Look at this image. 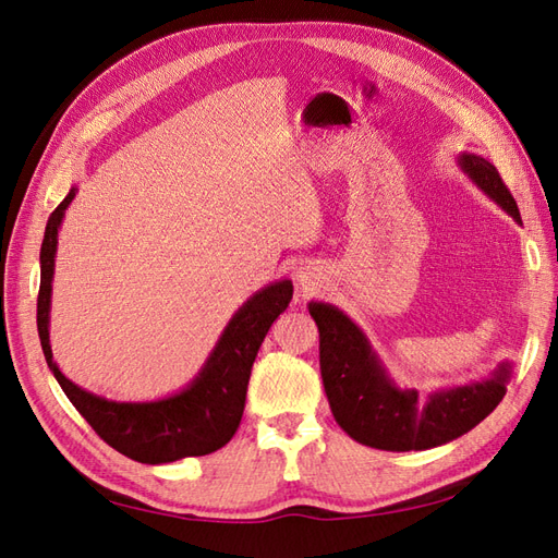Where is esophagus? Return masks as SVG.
Segmentation results:
<instances>
[{
	"mask_svg": "<svg viewBox=\"0 0 558 558\" xmlns=\"http://www.w3.org/2000/svg\"><path fill=\"white\" fill-rule=\"evenodd\" d=\"M295 281H298V286L302 289V293H314L318 286H320V272L316 267H300L298 272H295Z\"/></svg>",
	"mask_w": 558,
	"mask_h": 558,
	"instance_id": "1",
	"label": "esophagus"
}]
</instances>
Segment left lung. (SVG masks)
<instances>
[{
    "instance_id": "8db88e82",
    "label": "left lung",
    "mask_w": 558,
    "mask_h": 558,
    "mask_svg": "<svg viewBox=\"0 0 558 558\" xmlns=\"http://www.w3.org/2000/svg\"><path fill=\"white\" fill-rule=\"evenodd\" d=\"M459 165L521 223L517 202L492 162L461 154ZM310 314L318 326L320 377L332 416L361 445L386 451L440 447L475 428L508 391L510 365L502 363L492 379L435 391L421 400L414 388H398L388 379L367 337L344 312L326 302H310Z\"/></svg>"
}]
</instances>
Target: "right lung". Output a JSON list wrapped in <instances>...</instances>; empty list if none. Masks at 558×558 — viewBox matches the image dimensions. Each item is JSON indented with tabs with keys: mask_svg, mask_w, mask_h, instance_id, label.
Segmentation results:
<instances>
[{
	"mask_svg": "<svg viewBox=\"0 0 558 558\" xmlns=\"http://www.w3.org/2000/svg\"><path fill=\"white\" fill-rule=\"evenodd\" d=\"M76 189L66 193L58 209L50 214L39 256L41 283L37 298V328L50 373L56 375L64 396L72 400L93 430L109 447L132 461L160 465L226 447L234 430L240 428L253 361L258 356L269 326L289 307L293 283L289 279L269 283L248 298L240 312L230 318L205 367L181 393L156 402H116L83 391L60 373L48 340L58 230L64 209L70 207Z\"/></svg>",
	"mask_w": 558,
	"mask_h": 558,
	"instance_id": "obj_1",
	"label": "right lung"
}]
</instances>
